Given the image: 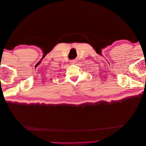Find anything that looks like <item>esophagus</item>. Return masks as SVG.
<instances>
[{"instance_id":"1","label":"esophagus","mask_w":146,"mask_h":146,"mask_svg":"<svg viewBox=\"0 0 146 146\" xmlns=\"http://www.w3.org/2000/svg\"><path fill=\"white\" fill-rule=\"evenodd\" d=\"M76 61L75 60H72V61H71V63H70V64H74L75 63H76Z\"/></svg>"}]
</instances>
